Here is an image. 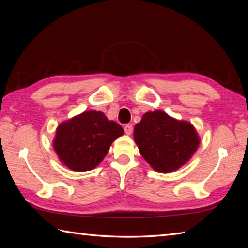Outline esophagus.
<instances>
[{"instance_id": "34e87169", "label": "esophagus", "mask_w": 248, "mask_h": 248, "mask_svg": "<svg viewBox=\"0 0 248 248\" xmlns=\"http://www.w3.org/2000/svg\"><path fill=\"white\" fill-rule=\"evenodd\" d=\"M133 131V125L132 124H125L124 125V132L127 135H131V133H132Z\"/></svg>"}]
</instances>
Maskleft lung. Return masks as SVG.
Returning <instances> with one entry per match:
<instances>
[{
  "instance_id": "1",
  "label": "left lung",
  "mask_w": 248,
  "mask_h": 248,
  "mask_svg": "<svg viewBox=\"0 0 248 248\" xmlns=\"http://www.w3.org/2000/svg\"><path fill=\"white\" fill-rule=\"evenodd\" d=\"M133 138L141 156L161 173L179 170L191 160L200 144L189 121L176 119L160 109L143 115L135 124Z\"/></svg>"
}]
</instances>
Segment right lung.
<instances>
[{"label": "right lung", "mask_w": 248, "mask_h": 248, "mask_svg": "<svg viewBox=\"0 0 248 248\" xmlns=\"http://www.w3.org/2000/svg\"><path fill=\"white\" fill-rule=\"evenodd\" d=\"M124 133V129L102 112L89 109L57 125L52 145L62 164L84 172L98 166L113 141Z\"/></svg>", "instance_id": "right-lung-1"}]
</instances>
